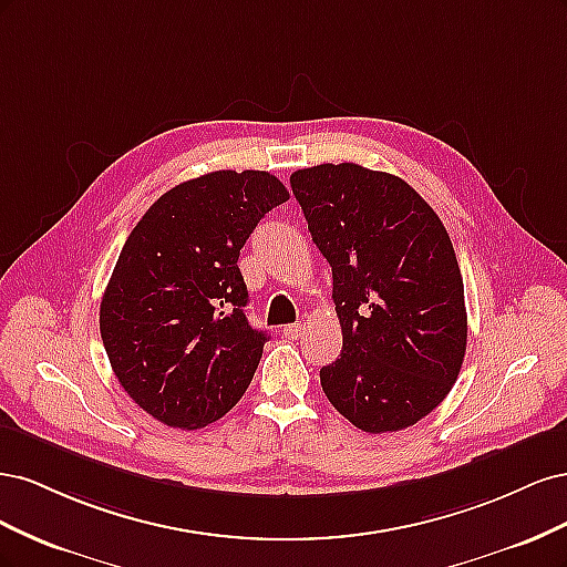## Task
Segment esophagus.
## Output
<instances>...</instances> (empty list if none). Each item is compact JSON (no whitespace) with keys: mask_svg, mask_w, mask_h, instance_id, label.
Segmentation results:
<instances>
[{"mask_svg":"<svg viewBox=\"0 0 567 567\" xmlns=\"http://www.w3.org/2000/svg\"><path fill=\"white\" fill-rule=\"evenodd\" d=\"M305 333V329L300 323H288V326H284V336L286 338H290V340H296V338H300Z\"/></svg>","mask_w":567,"mask_h":567,"instance_id":"34e87169","label":"esophagus"}]
</instances>
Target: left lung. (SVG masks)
<instances>
[{"mask_svg": "<svg viewBox=\"0 0 567 567\" xmlns=\"http://www.w3.org/2000/svg\"><path fill=\"white\" fill-rule=\"evenodd\" d=\"M290 186L333 271L342 352L319 371L326 398L359 431H404L447 398L466 354L450 234L404 179L362 165L305 167Z\"/></svg>", "mask_w": 567, "mask_h": 567, "instance_id": "8db88e82", "label": "left lung"}]
</instances>
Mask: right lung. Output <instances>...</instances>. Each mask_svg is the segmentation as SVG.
Masks as SVG:
<instances>
[{
  "label": "right lung",
  "instance_id": "1",
  "mask_svg": "<svg viewBox=\"0 0 567 567\" xmlns=\"http://www.w3.org/2000/svg\"><path fill=\"white\" fill-rule=\"evenodd\" d=\"M286 186L217 169L151 205L120 252L99 329L120 385L156 421L196 431L241 400L267 333L248 323L238 255Z\"/></svg>",
  "mask_w": 567,
  "mask_h": 567
}]
</instances>
